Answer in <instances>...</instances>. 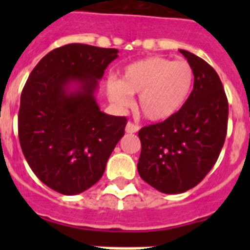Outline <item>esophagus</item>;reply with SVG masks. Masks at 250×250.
Listing matches in <instances>:
<instances>
[{
	"mask_svg": "<svg viewBox=\"0 0 250 250\" xmlns=\"http://www.w3.org/2000/svg\"><path fill=\"white\" fill-rule=\"evenodd\" d=\"M139 129H140V127H139V125H136V124L127 123L126 127H125V131H126L127 134H134V132L138 131Z\"/></svg>",
	"mask_w": 250,
	"mask_h": 250,
	"instance_id": "34e87169",
	"label": "esophagus"
}]
</instances>
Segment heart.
<instances>
[{
	"mask_svg": "<svg viewBox=\"0 0 250 250\" xmlns=\"http://www.w3.org/2000/svg\"><path fill=\"white\" fill-rule=\"evenodd\" d=\"M193 86V67L187 61L152 56L127 65L120 81H107L106 92L119 109L131 105V95H139L141 114L150 121H164L184 107Z\"/></svg>",
	"mask_w": 250,
	"mask_h": 250,
	"instance_id": "b5f03b06",
	"label": "heart"
}]
</instances>
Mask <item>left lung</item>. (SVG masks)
Returning <instances> with one entry per match:
<instances>
[{
	"instance_id": "8db88e82",
	"label": "left lung",
	"mask_w": 250,
	"mask_h": 250,
	"mask_svg": "<svg viewBox=\"0 0 250 250\" xmlns=\"http://www.w3.org/2000/svg\"><path fill=\"white\" fill-rule=\"evenodd\" d=\"M179 51L193 67L190 98L178 114L139 131V174L165 194L184 193L202 182L218 160L228 126V100L215 70Z\"/></svg>"
}]
</instances>
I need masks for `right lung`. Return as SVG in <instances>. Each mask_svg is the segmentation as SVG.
Wrapping results in <instances>:
<instances>
[{"label": "right lung", "instance_id": "1", "mask_svg": "<svg viewBox=\"0 0 250 250\" xmlns=\"http://www.w3.org/2000/svg\"><path fill=\"white\" fill-rule=\"evenodd\" d=\"M118 52L85 43L55 48L40 60L22 90V152L37 178L63 195L96 184L125 134L126 118L103 112L95 98Z\"/></svg>", "mask_w": 250, "mask_h": 250}]
</instances>
